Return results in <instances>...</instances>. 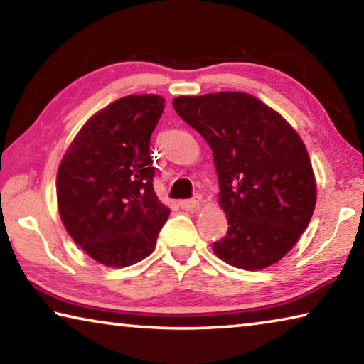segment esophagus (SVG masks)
<instances>
[{
    "instance_id": "34e87169",
    "label": "esophagus",
    "mask_w": 364,
    "mask_h": 364,
    "mask_svg": "<svg viewBox=\"0 0 364 364\" xmlns=\"http://www.w3.org/2000/svg\"><path fill=\"white\" fill-rule=\"evenodd\" d=\"M180 205L183 210H196V208H199V205H200V196H194L193 199L181 200Z\"/></svg>"
}]
</instances>
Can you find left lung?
I'll use <instances>...</instances> for the list:
<instances>
[{
  "label": "left lung",
  "mask_w": 364,
  "mask_h": 364,
  "mask_svg": "<svg viewBox=\"0 0 364 364\" xmlns=\"http://www.w3.org/2000/svg\"><path fill=\"white\" fill-rule=\"evenodd\" d=\"M173 107L212 147L228 232L213 252L231 267L263 269L281 260L310 223L316 184L304 141L247 93L180 96Z\"/></svg>",
  "instance_id": "obj_1"
}]
</instances>
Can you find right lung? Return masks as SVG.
<instances>
[{
  "label": "right lung",
  "mask_w": 364,
  "mask_h": 364,
  "mask_svg": "<svg viewBox=\"0 0 364 364\" xmlns=\"http://www.w3.org/2000/svg\"><path fill=\"white\" fill-rule=\"evenodd\" d=\"M157 95L110 102L85 123L58 170L59 215L93 260L130 267L149 257L170 208L154 193L151 134L164 112Z\"/></svg>",
  "instance_id": "obj_1"
}]
</instances>
